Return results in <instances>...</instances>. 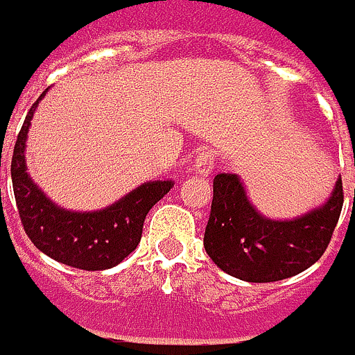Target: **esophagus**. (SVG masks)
I'll return each instance as SVG.
<instances>
[{
  "mask_svg": "<svg viewBox=\"0 0 355 355\" xmlns=\"http://www.w3.org/2000/svg\"><path fill=\"white\" fill-rule=\"evenodd\" d=\"M215 159H217V157H215V154H213L211 150L203 148L198 154V157H196V162H193V166H191V171L198 173V175H203V178H209L213 168H215Z\"/></svg>",
  "mask_w": 355,
  "mask_h": 355,
  "instance_id": "1",
  "label": "esophagus"
}]
</instances>
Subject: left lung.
I'll use <instances>...</instances> for the list:
<instances>
[{"label": "left lung", "mask_w": 355, "mask_h": 355, "mask_svg": "<svg viewBox=\"0 0 355 355\" xmlns=\"http://www.w3.org/2000/svg\"><path fill=\"white\" fill-rule=\"evenodd\" d=\"M342 205L338 178L332 196L322 205L294 219H270L252 205L237 173H217L203 247L215 265L239 280L291 279L324 254Z\"/></svg>", "instance_id": "obj_1"}]
</instances>
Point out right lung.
Listing matches in <instances>:
<instances>
[{
    "mask_svg": "<svg viewBox=\"0 0 355 355\" xmlns=\"http://www.w3.org/2000/svg\"><path fill=\"white\" fill-rule=\"evenodd\" d=\"M47 90L25 116L11 157V182L21 223L35 247L62 265L83 270L112 268L138 247L146 215L170 191L173 182H144L112 205L96 211H73L57 205L31 180L25 162L29 126Z\"/></svg>",
    "mask_w": 355,
    "mask_h": 355,
    "instance_id": "obj_1",
    "label": "right lung"
}]
</instances>
